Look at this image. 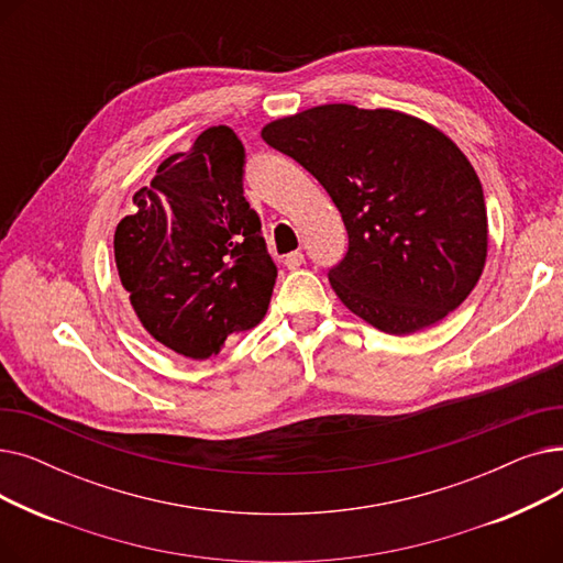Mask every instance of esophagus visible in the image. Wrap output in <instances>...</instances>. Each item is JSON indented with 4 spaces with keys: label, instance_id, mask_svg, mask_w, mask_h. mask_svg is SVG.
Here are the masks:
<instances>
[{
    "label": "esophagus",
    "instance_id": "obj_1",
    "mask_svg": "<svg viewBox=\"0 0 563 563\" xmlns=\"http://www.w3.org/2000/svg\"><path fill=\"white\" fill-rule=\"evenodd\" d=\"M306 262V257H303V253L301 251H294V253H287L285 255V260H283V264L287 266V269H299V266Z\"/></svg>",
    "mask_w": 563,
    "mask_h": 563
}]
</instances>
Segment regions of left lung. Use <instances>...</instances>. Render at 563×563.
Masks as SVG:
<instances>
[{
    "label": "left lung",
    "mask_w": 563,
    "mask_h": 563,
    "mask_svg": "<svg viewBox=\"0 0 563 563\" xmlns=\"http://www.w3.org/2000/svg\"><path fill=\"white\" fill-rule=\"evenodd\" d=\"M262 139L340 210L349 249L329 280L353 314L408 335L475 289L488 251L484 189L440 130L393 109L321 104L264 125Z\"/></svg>",
    "instance_id": "1"
}]
</instances>
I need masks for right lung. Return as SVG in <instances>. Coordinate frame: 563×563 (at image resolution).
Here are the masks:
<instances>
[{
	"label": "right lung",
	"mask_w": 563,
	"mask_h": 563,
	"mask_svg": "<svg viewBox=\"0 0 563 563\" xmlns=\"http://www.w3.org/2000/svg\"><path fill=\"white\" fill-rule=\"evenodd\" d=\"M242 141L205 130L134 194L136 212L113 234L115 269L143 331L205 361L262 321L278 269L244 198Z\"/></svg>",
	"instance_id": "1"
}]
</instances>
